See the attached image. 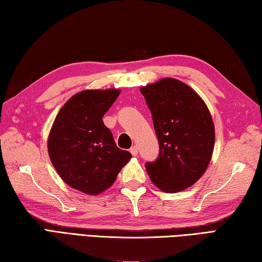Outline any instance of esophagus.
I'll return each instance as SVG.
<instances>
[{
  "mask_svg": "<svg viewBox=\"0 0 262 262\" xmlns=\"http://www.w3.org/2000/svg\"><path fill=\"white\" fill-rule=\"evenodd\" d=\"M130 152L132 155H134V157H137V155H138V147H137V146H132V147L130 148Z\"/></svg>",
  "mask_w": 262,
  "mask_h": 262,
  "instance_id": "1",
  "label": "esophagus"
}]
</instances>
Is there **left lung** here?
<instances>
[{
	"label": "left lung",
	"instance_id": "1",
	"mask_svg": "<svg viewBox=\"0 0 262 262\" xmlns=\"http://www.w3.org/2000/svg\"><path fill=\"white\" fill-rule=\"evenodd\" d=\"M152 113L160 153L145 164L160 190L175 193L194 184L207 170L215 128L207 105L189 85L163 78L140 89Z\"/></svg>",
	"mask_w": 262,
	"mask_h": 262
}]
</instances>
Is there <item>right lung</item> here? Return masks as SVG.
Segmentation results:
<instances>
[{
    "label": "right lung",
    "instance_id": "add662e5",
    "mask_svg": "<svg viewBox=\"0 0 262 262\" xmlns=\"http://www.w3.org/2000/svg\"><path fill=\"white\" fill-rule=\"evenodd\" d=\"M121 91L85 90L59 109L48 136V154L72 189L95 195L114 184L132 155L119 149L102 117Z\"/></svg>",
    "mask_w": 262,
    "mask_h": 262
}]
</instances>
